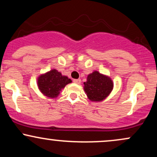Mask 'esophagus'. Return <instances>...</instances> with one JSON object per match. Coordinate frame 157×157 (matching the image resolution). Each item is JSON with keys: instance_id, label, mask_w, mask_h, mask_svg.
Instances as JSON below:
<instances>
[{"instance_id": "obj_1", "label": "esophagus", "mask_w": 157, "mask_h": 157, "mask_svg": "<svg viewBox=\"0 0 157 157\" xmlns=\"http://www.w3.org/2000/svg\"><path fill=\"white\" fill-rule=\"evenodd\" d=\"M73 82L76 84H80L81 82V80L80 79H75V80H73Z\"/></svg>"}]
</instances>
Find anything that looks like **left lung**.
<instances>
[{"instance_id":"8db88e82","label":"left lung","mask_w":157,"mask_h":157,"mask_svg":"<svg viewBox=\"0 0 157 157\" xmlns=\"http://www.w3.org/2000/svg\"><path fill=\"white\" fill-rule=\"evenodd\" d=\"M83 84L85 93L92 102L104 100L113 89V82L111 77L97 71L89 74Z\"/></svg>"}]
</instances>
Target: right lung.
I'll return each mask as SVG.
<instances>
[{
  "instance_id": "right-lung-1",
  "label": "right lung",
  "mask_w": 157,
  "mask_h": 157,
  "mask_svg": "<svg viewBox=\"0 0 157 157\" xmlns=\"http://www.w3.org/2000/svg\"><path fill=\"white\" fill-rule=\"evenodd\" d=\"M72 82L67 76L63 75L55 68L41 74L37 77V87L44 96L51 99L57 98L65 86Z\"/></svg>"
}]
</instances>
